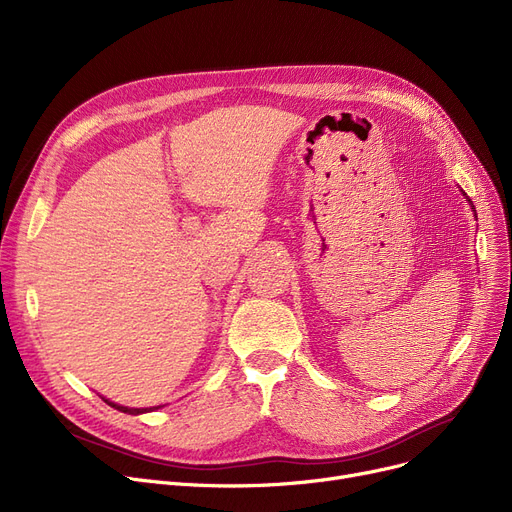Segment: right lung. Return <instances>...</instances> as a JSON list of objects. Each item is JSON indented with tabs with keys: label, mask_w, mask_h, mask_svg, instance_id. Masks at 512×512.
<instances>
[{
	"label": "right lung",
	"mask_w": 512,
	"mask_h": 512,
	"mask_svg": "<svg viewBox=\"0 0 512 512\" xmlns=\"http://www.w3.org/2000/svg\"><path fill=\"white\" fill-rule=\"evenodd\" d=\"M107 405L110 407H114V409H118V411H122V413H130V415H139V413H147V411H153V409H157V407H153V409H128V407H118V405H114V402H110V400H105Z\"/></svg>",
	"instance_id": "add662e5"
}]
</instances>
